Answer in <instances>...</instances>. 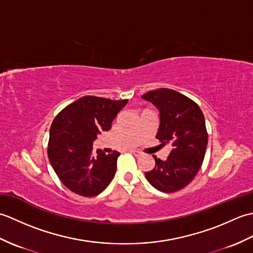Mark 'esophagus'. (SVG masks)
<instances>
[{
    "label": "esophagus",
    "instance_id": "1",
    "mask_svg": "<svg viewBox=\"0 0 253 253\" xmlns=\"http://www.w3.org/2000/svg\"><path fill=\"white\" fill-rule=\"evenodd\" d=\"M132 154L135 155V157H140V155H141V153L138 152V151H132Z\"/></svg>",
    "mask_w": 253,
    "mask_h": 253
}]
</instances>
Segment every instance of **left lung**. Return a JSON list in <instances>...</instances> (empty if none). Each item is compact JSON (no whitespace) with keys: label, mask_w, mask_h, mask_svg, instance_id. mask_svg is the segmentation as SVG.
I'll return each mask as SVG.
<instances>
[{"label":"left lung","mask_w":253,"mask_h":253,"mask_svg":"<svg viewBox=\"0 0 253 253\" xmlns=\"http://www.w3.org/2000/svg\"><path fill=\"white\" fill-rule=\"evenodd\" d=\"M141 98L151 102L160 112L155 138L163 146H171L165 161L153 155L154 169L144 175L160 191L180 190L195 178L206 154L208 132L203 113L196 102L171 89L149 91Z\"/></svg>","instance_id":"obj_1"}]
</instances>
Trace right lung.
Here are the masks:
<instances>
[{"instance_id":"obj_1","label":"right lung","mask_w":253,"mask_h":253,"mask_svg":"<svg viewBox=\"0 0 253 253\" xmlns=\"http://www.w3.org/2000/svg\"><path fill=\"white\" fill-rule=\"evenodd\" d=\"M128 100L83 96L66 106L50 128L47 157L58 178L69 190L94 197L110 185L120 153H93L99 133L111 129L112 122Z\"/></svg>"}]
</instances>
